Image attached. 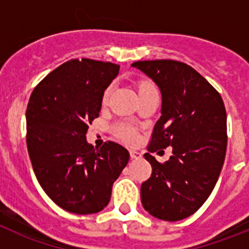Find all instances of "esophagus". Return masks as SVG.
I'll return each mask as SVG.
<instances>
[{
  "label": "esophagus",
  "mask_w": 249,
  "mask_h": 249,
  "mask_svg": "<svg viewBox=\"0 0 249 249\" xmlns=\"http://www.w3.org/2000/svg\"><path fill=\"white\" fill-rule=\"evenodd\" d=\"M129 156H131L132 160H138V158L142 157V155H141L140 152L133 151V149H131V151H129Z\"/></svg>",
  "instance_id": "esophagus-1"
}]
</instances>
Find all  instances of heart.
<instances>
[{
    "label": "heart",
    "mask_w": 249,
    "mask_h": 249,
    "mask_svg": "<svg viewBox=\"0 0 249 249\" xmlns=\"http://www.w3.org/2000/svg\"><path fill=\"white\" fill-rule=\"evenodd\" d=\"M151 83L149 82H142L140 83L138 86V92L142 91V89H146L148 87H151ZM112 92V87H108V89H106L105 93H103V97H102V102L106 103L108 101L109 94ZM114 132H116V135L118 136L120 138H122L123 141H126L128 143H133L136 140H137V132L131 124L128 123H118L117 126L114 127Z\"/></svg>",
    "instance_id": "heart-1"
}]
</instances>
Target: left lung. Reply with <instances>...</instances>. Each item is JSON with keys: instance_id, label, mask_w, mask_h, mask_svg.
Here are the masks:
<instances>
[{"instance_id": "1", "label": "left lung", "mask_w": 249, "mask_h": 249, "mask_svg": "<svg viewBox=\"0 0 249 249\" xmlns=\"http://www.w3.org/2000/svg\"><path fill=\"white\" fill-rule=\"evenodd\" d=\"M132 67L148 76L162 94L160 117L147 149L172 147V156L164 163L144 153L152 175L141 186V202L156 218L181 221L201 208L221 173L227 149L223 100L183 62L138 61Z\"/></svg>"}]
</instances>
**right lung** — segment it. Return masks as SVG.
Instances as JSON below:
<instances>
[{"label":"right lung","mask_w":249,"mask_h":249,"mask_svg":"<svg viewBox=\"0 0 249 249\" xmlns=\"http://www.w3.org/2000/svg\"><path fill=\"white\" fill-rule=\"evenodd\" d=\"M118 71L111 62L71 59L47 74L28 101L27 148L35 175L46 195L67 212L102 211L128 163V151L121 144L109 141L93 148L86 140Z\"/></svg>","instance_id":"add662e5"}]
</instances>
